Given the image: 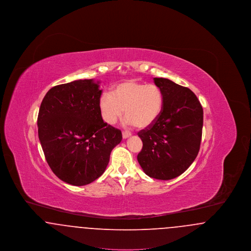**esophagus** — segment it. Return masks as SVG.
<instances>
[{
    "mask_svg": "<svg viewBox=\"0 0 251 251\" xmlns=\"http://www.w3.org/2000/svg\"><path fill=\"white\" fill-rule=\"evenodd\" d=\"M131 133L130 131H122V136H123V138L124 139H126V138H128L129 136H131Z\"/></svg>",
    "mask_w": 251,
    "mask_h": 251,
    "instance_id": "1",
    "label": "esophagus"
}]
</instances>
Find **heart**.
Wrapping results in <instances>:
<instances>
[{
    "label": "heart",
    "instance_id": "obj_1",
    "mask_svg": "<svg viewBox=\"0 0 251 251\" xmlns=\"http://www.w3.org/2000/svg\"><path fill=\"white\" fill-rule=\"evenodd\" d=\"M164 102L165 96L160 86L130 80L115 85L111 94L105 92L100 96L99 109L108 124H114L125 109V122L144 129L160 117Z\"/></svg>",
    "mask_w": 251,
    "mask_h": 251
}]
</instances>
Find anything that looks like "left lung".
Wrapping results in <instances>:
<instances>
[{
	"instance_id": "1",
	"label": "left lung",
	"mask_w": 251,
	"mask_h": 251,
	"mask_svg": "<svg viewBox=\"0 0 251 251\" xmlns=\"http://www.w3.org/2000/svg\"><path fill=\"white\" fill-rule=\"evenodd\" d=\"M165 102L153 124L138 132L143 142L137 161L144 172L157 179H174L191 166L200 151L203 109L189 88L166 78H154Z\"/></svg>"
}]
</instances>
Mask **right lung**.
<instances>
[{"label": "right lung", "mask_w": 251, "mask_h": 251, "mask_svg": "<svg viewBox=\"0 0 251 251\" xmlns=\"http://www.w3.org/2000/svg\"><path fill=\"white\" fill-rule=\"evenodd\" d=\"M99 84L85 79L53 86L39 108L38 138L46 161L72 185H85L101 176L122 139L120 130L102 120Z\"/></svg>", "instance_id": "1"}]
</instances>
